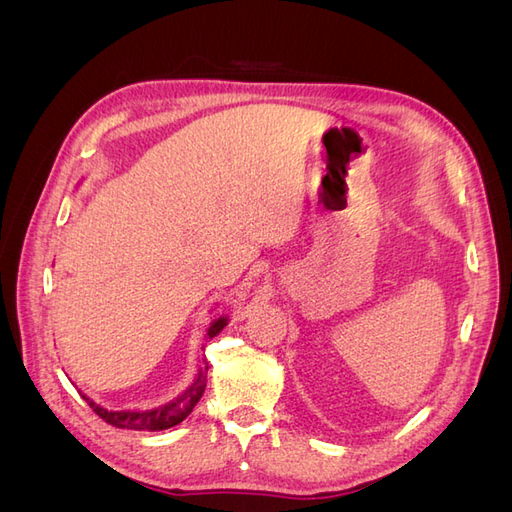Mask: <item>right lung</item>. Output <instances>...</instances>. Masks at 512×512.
Here are the masks:
<instances>
[{
	"instance_id": "add662e5",
	"label": "right lung",
	"mask_w": 512,
	"mask_h": 512,
	"mask_svg": "<svg viewBox=\"0 0 512 512\" xmlns=\"http://www.w3.org/2000/svg\"><path fill=\"white\" fill-rule=\"evenodd\" d=\"M226 324H228L226 316L215 318L211 322V327L207 329V337L211 339L218 335L226 327ZM207 371H209V365L205 361L203 367L198 369V374L188 389H185L181 395H177L173 401H168V404L158 406L153 410H106V408L98 406L94 399H89L87 395H83V397L89 404V408L94 410L108 425L119 427V429H136V431H162V429H170V427L179 425L181 421H185V416L194 410L198 399L205 393Z\"/></svg>"
}]
</instances>
